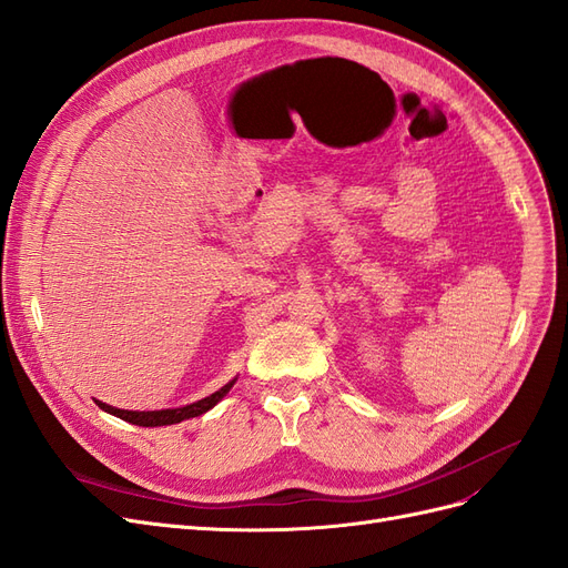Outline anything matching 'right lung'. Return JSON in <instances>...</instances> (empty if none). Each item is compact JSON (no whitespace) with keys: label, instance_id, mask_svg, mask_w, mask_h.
I'll return each instance as SVG.
<instances>
[{"label":"right lung","instance_id":"obj_1","mask_svg":"<svg viewBox=\"0 0 568 568\" xmlns=\"http://www.w3.org/2000/svg\"><path fill=\"white\" fill-rule=\"evenodd\" d=\"M236 379H232L230 384L222 386L220 390H215L213 395H209V398H203L199 403H192V405H184V407H175V409H153V412H132V409H118V407H111L106 403L97 400V405L109 412V415L113 417H120L125 419L130 424H136V426H168V424H180L184 419H192V417H199L203 415V412H209L211 407H215L225 395L230 393V388L234 386Z\"/></svg>","mask_w":568,"mask_h":568}]
</instances>
